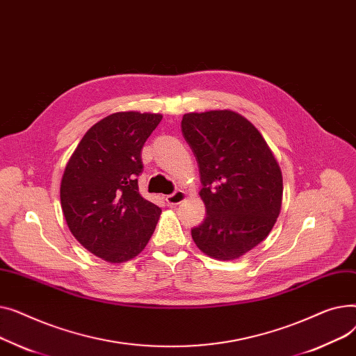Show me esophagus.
I'll return each mask as SVG.
<instances>
[{
    "label": "esophagus",
    "instance_id": "1",
    "mask_svg": "<svg viewBox=\"0 0 356 356\" xmlns=\"http://www.w3.org/2000/svg\"><path fill=\"white\" fill-rule=\"evenodd\" d=\"M184 199H186V193L183 191H176L175 193L165 196V202L168 207H176V204L181 203Z\"/></svg>",
    "mask_w": 356,
    "mask_h": 356
}]
</instances>
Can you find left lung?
<instances>
[{"mask_svg": "<svg viewBox=\"0 0 356 356\" xmlns=\"http://www.w3.org/2000/svg\"><path fill=\"white\" fill-rule=\"evenodd\" d=\"M181 133L199 165L207 218L192 238L207 255L236 259L263 242L282 209L283 176L259 131L238 112H191Z\"/></svg>", "mask_w": 356, "mask_h": 356, "instance_id": "8db88e82", "label": "left lung"}]
</instances>
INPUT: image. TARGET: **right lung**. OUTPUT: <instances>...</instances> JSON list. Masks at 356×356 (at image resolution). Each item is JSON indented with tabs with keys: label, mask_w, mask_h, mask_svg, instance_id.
<instances>
[{
	"label": "right lung",
	"mask_w": 356,
	"mask_h": 356,
	"mask_svg": "<svg viewBox=\"0 0 356 356\" xmlns=\"http://www.w3.org/2000/svg\"><path fill=\"white\" fill-rule=\"evenodd\" d=\"M163 115L115 112L90 127L69 159L60 183L67 227L108 263L137 257L152 238L161 209L138 192L141 149Z\"/></svg>",
	"instance_id": "1"
}]
</instances>
